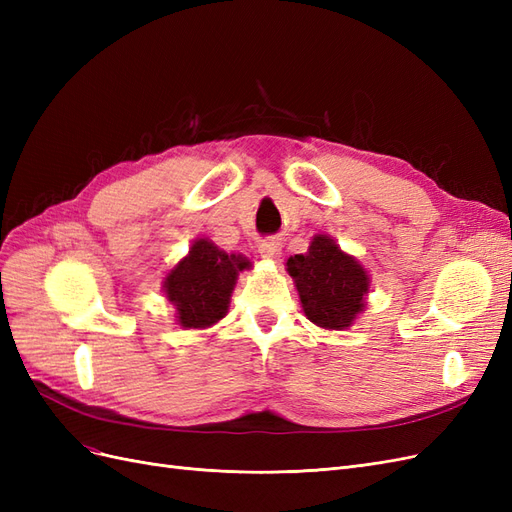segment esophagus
I'll list each match as a JSON object with an SVG mask.
<instances>
[{
    "label": "esophagus",
    "instance_id": "1",
    "mask_svg": "<svg viewBox=\"0 0 512 512\" xmlns=\"http://www.w3.org/2000/svg\"><path fill=\"white\" fill-rule=\"evenodd\" d=\"M258 252H260L262 258H267V260H280V256H282V241L277 239V237H269V239H265V241L258 245Z\"/></svg>",
    "mask_w": 512,
    "mask_h": 512
}]
</instances>
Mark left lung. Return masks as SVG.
Instances as JSON below:
<instances>
[{
  "label": "left lung",
  "instance_id": "1",
  "mask_svg": "<svg viewBox=\"0 0 512 512\" xmlns=\"http://www.w3.org/2000/svg\"><path fill=\"white\" fill-rule=\"evenodd\" d=\"M286 269L299 290L307 320L316 327L348 329L365 309L369 275L331 237L316 235L307 254L290 256Z\"/></svg>",
  "mask_w": 512,
  "mask_h": 512
}]
</instances>
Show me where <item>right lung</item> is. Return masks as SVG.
<instances>
[{"mask_svg":"<svg viewBox=\"0 0 512 512\" xmlns=\"http://www.w3.org/2000/svg\"><path fill=\"white\" fill-rule=\"evenodd\" d=\"M247 267L241 256L226 254L209 239H196L190 254L164 277L166 299L177 309L183 329H207L228 312L237 275Z\"/></svg>","mask_w":512,"mask_h":512,"instance_id":"right-lung-1","label":"right lung"}]
</instances>
